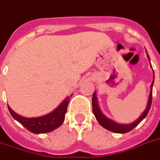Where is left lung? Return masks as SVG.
I'll return each instance as SVG.
<instances>
[{
    "mask_svg": "<svg viewBox=\"0 0 160 160\" xmlns=\"http://www.w3.org/2000/svg\"><path fill=\"white\" fill-rule=\"evenodd\" d=\"M147 56L148 57V60L150 61L149 56L147 53ZM151 65V63H150ZM152 67V65H151ZM153 82H154V73H153V80L151 84V87H150V93H149V97H148V104H147V107L142 114L136 119V120L128 124H122V123H118L115 121L111 120L110 118H108L107 117H105L103 112L101 111L99 105H98V101L97 98V93L94 92L93 95H92V111H93V114L95 116V118L98 122V123L100 124L102 127H104V128H106L108 130L111 131V132H114V133H118V134H124V133H127L132 130L133 128L137 126L138 124L141 122V121L143 120L147 115L149 112V110L151 108L152 104V87H153Z\"/></svg>",
    "mask_w": 160,
    "mask_h": 160,
    "instance_id": "1",
    "label": "left lung"
}]
</instances>
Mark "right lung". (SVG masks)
<instances>
[{
	"instance_id": "right-lung-1",
	"label": "right lung",
	"mask_w": 160,
	"mask_h": 160,
	"mask_svg": "<svg viewBox=\"0 0 160 160\" xmlns=\"http://www.w3.org/2000/svg\"><path fill=\"white\" fill-rule=\"evenodd\" d=\"M73 95V94H72ZM71 97V96H70ZM69 103V97H67L57 107L50 113L38 118H25L17 114L8 106L10 114L16 121L22 124L26 129L34 134H44L59 128L65 120V114Z\"/></svg>"
}]
</instances>
